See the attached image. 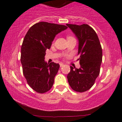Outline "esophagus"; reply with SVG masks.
<instances>
[{"mask_svg":"<svg viewBox=\"0 0 122 122\" xmlns=\"http://www.w3.org/2000/svg\"><path fill=\"white\" fill-rule=\"evenodd\" d=\"M64 65V64H62V63H60V67H62Z\"/></svg>","mask_w":122,"mask_h":122,"instance_id":"esophagus-1","label":"esophagus"}]
</instances>
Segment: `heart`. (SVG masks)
I'll list each match as a JSON object with an SVG mask.
<instances>
[{
  "label": "heart",
  "mask_w": 122,
  "mask_h": 122,
  "mask_svg": "<svg viewBox=\"0 0 122 122\" xmlns=\"http://www.w3.org/2000/svg\"><path fill=\"white\" fill-rule=\"evenodd\" d=\"M71 37H72V36H67V39H68V38H71Z\"/></svg>",
  "instance_id": "heart-1"
}]
</instances>
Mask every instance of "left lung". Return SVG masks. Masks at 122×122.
I'll use <instances>...</instances> for the list:
<instances>
[{"mask_svg": "<svg viewBox=\"0 0 122 122\" xmlns=\"http://www.w3.org/2000/svg\"><path fill=\"white\" fill-rule=\"evenodd\" d=\"M79 41V69L70 66L67 78L69 85L78 92L87 91L91 88L100 74L102 51L95 31L87 24H66Z\"/></svg>", "mask_w": 122, "mask_h": 122, "instance_id": "obj_1", "label": "left lung"}]
</instances>
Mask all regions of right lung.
Listing matches in <instances>:
<instances>
[{
    "mask_svg": "<svg viewBox=\"0 0 122 122\" xmlns=\"http://www.w3.org/2000/svg\"><path fill=\"white\" fill-rule=\"evenodd\" d=\"M67 26L46 22L36 23L29 29L21 46V62L27 84L35 91L45 93L52 87L60 67L58 64L44 61L56 35Z\"/></svg>",
    "mask_w": 122,
    "mask_h": 122,
    "instance_id": "add662e5",
    "label": "right lung"
}]
</instances>
